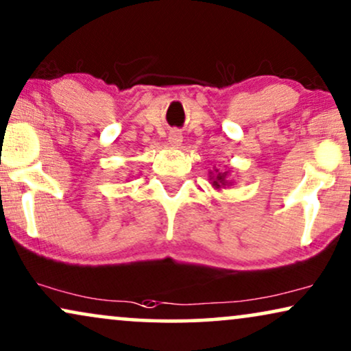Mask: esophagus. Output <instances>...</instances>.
Listing matches in <instances>:
<instances>
[{
    "instance_id": "esophagus-1",
    "label": "esophagus",
    "mask_w": 351,
    "mask_h": 351,
    "mask_svg": "<svg viewBox=\"0 0 351 351\" xmlns=\"http://www.w3.org/2000/svg\"><path fill=\"white\" fill-rule=\"evenodd\" d=\"M168 143H170L171 146H180V144L183 143V136H181L180 132H171L168 134Z\"/></svg>"
}]
</instances>
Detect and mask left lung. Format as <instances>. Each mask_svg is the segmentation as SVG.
<instances>
[{
  "instance_id": "8db88e82",
  "label": "left lung",
  "mask_w": 351,
  "mask_h": 351,
  "mask_svg": "<svg viewBox=\"0 0 351 351\" xmlns=\"http://www.w3.org/2000/svg\"><path fill=\"white\" fill-rule=\"evenodd\" d=\"M228 173L230 171H221L219 168H213V170H210L208 171L210 184L218 191L221 188H226V186H232V180L228 178Z\"/></svg>"
}]
</instances>
